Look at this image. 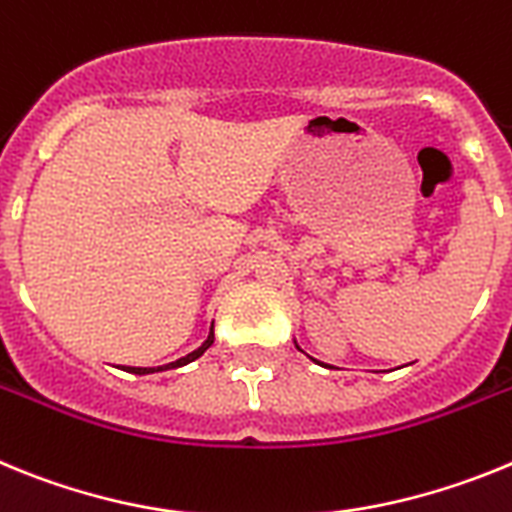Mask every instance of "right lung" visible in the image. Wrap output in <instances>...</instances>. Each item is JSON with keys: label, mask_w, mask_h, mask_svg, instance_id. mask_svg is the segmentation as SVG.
Here are the masks:
<instances>
[{"label": "right lung", "mask_w": 512, "mask_h": 512, "mask_svg": "<svg viewBox=\"0 0 512 512\" xmlns=\"http://www.w3.org/2000/svg\"><path fill=\"white\" fill-rule=\"evenodd\" d=\"M213 345V324H211V332H208V337H206V342H203L201 348L198 350H193V353H188L185 355V358H180V361H175V363H167V366H159V368H126L128 373H136V376H144V373H157V371H167V368H180V366H188V363H193L195 358H201L203 353H206L208 348H211Z\"/></svg>", "instance_id": "right-lung-1"}]
</instances>
